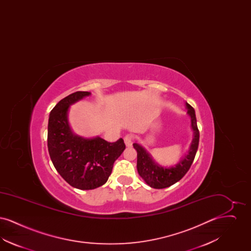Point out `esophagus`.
Returning <instances> with one entry per match:
<instances>
[{
	"mask_svg": "<svg viewBox=\"0 0 251 251\" xmlns=\"http://www.w3.org/2000/svg\"><path fill=\"white\" fill-rule=\"evenodd\" d=\"M124 143L126 145V147H131V145H132V137H131V135H126L125 137H124Z\"/></svg>",
	"mask_w": 251,
	"mask_h": 251,
	"instance_id": "1",
	"label": "esophagus"
}]
</instances>
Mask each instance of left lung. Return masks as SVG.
I'll return each instance as SVG.
<instances>
[{"mask_svg":"<svg viewBox=\"0 0 251 251\" xmlns=\"http://www.w3.org/2000/svg\"><path fill=\"white\" fill-rule=\"evenodd\" d=\"M185 105L187 108V114L191 121L193 140L188 150V152L183 156V158L175 166H160L152 159L151 155L147 151V150L144 147L138 143L132 144L133 148L137 151L136 167L138 174L151 188L163 189L176 183L187 173L194 161L199 147L200 131L197 125V119L194 108L187 102H185Z\"/></svg>","mask_w":251,"mask_h":251,"instance_id":"obj_1","label":"left lung"}]
</instances>
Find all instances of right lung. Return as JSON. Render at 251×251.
Instances as JSON below:
<instances>
[{"mask_svg":"<svg viewBox=\"0 0 251 251\" xmlns=\"http://www.w3.org/2000/svg\"><path fill=\"white\" fill-rule=\"evenodd\" d=\"M91 95L77 91L67 96L50 113L48 150L50 160L72 187L91 190L103 185L112 173L115 161L125 150L122 138L109 143L100 136L86 138L75 134L69 122L72 104Z\"/></svg>","mask_w":251,"mask_h":251,"instance_id":"add662e5","label":"right lung"}]
</instances>
